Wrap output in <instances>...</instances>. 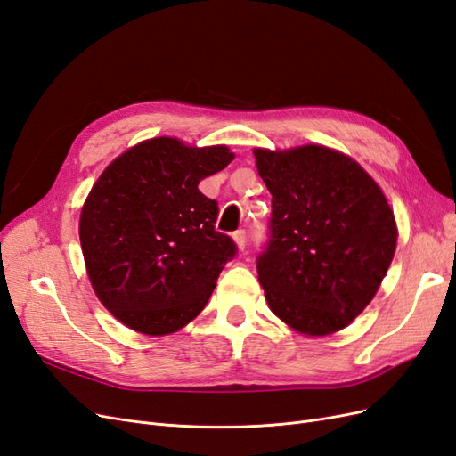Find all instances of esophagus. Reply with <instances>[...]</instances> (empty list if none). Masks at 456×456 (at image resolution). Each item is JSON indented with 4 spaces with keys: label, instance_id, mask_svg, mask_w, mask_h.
Instances as JSON below:
<instances>
[{
    "label": "esophagus",
    "instance_id": "esophagus-1",
    "mask_svg": "<svg viewBox=\"0 0 456 456\" xmlns=\"http://www.w3.org/2000/svg\"><path fill=\"white\" fill-rule=\"evenodd\" d=\"M233 241L238 243V247L240 249L243 251L245 249V243H247V233H245V230H238V232H233Z\"/></svg>",
    "mask_w": 456,
    "mask_h": 456
}]
</instances>
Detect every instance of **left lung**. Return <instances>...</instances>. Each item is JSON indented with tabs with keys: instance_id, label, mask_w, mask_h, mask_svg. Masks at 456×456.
Wrapping results in <instances>:
<instances>
[{
	"instance_id": "1",
	"label": "left lung",
	"mask_w": 456,
	"mask_h": 456,
	"mask_svg": "<svg viewBox=\"0 0 456 456\" xmlns=\"http://www.w3.org/2000/svg\"><path fill=\"white\" fill-rule=\"evenodd\" d=\"M255 158L272 194L256 256L268 306L300 333H335L365 310L390 268V205L360 165L325 146L255 150Z\"/></svg>"
}]
</instances>
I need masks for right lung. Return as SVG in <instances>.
<instances>
[{
    "label": "right lung",
    "instance_id": "obj_1",
    "mask_svg": "<svg viewBox=\"0 0 456 456\" xmlns=\"http://www.w3.org/2000/svg\"><path fill=\"white\" fill-rule=\"evenodd\" d=\"M233 159L226 146L159 136L108 165L81 209L91 285L121 323L169 335L205 308L238 245L215 230L218 203L198 184Z\"/></svg>",
    "mask_w": 456,
    "mask_h": 456
}]
</instances>
